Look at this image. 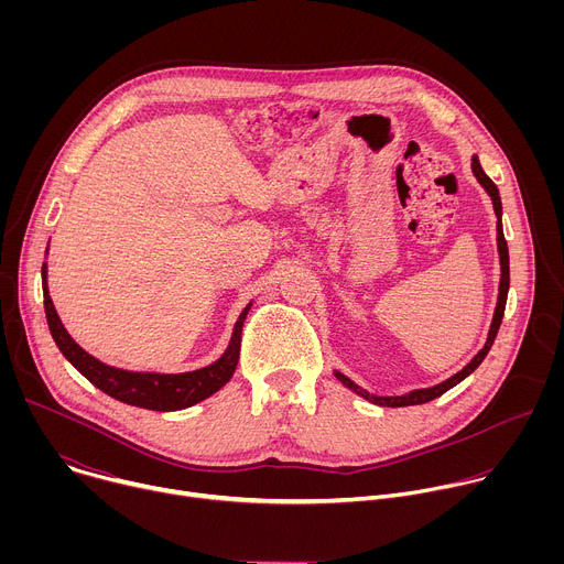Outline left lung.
Masks as SVG:
<instances>
[{"instance_id": "left-lung-1", "label": "left lung", "mask_w": 564, "mask_h": 564, "mask_svg": "<svg viewBox=\"0 0 564 564\" xmlns=\"http://www.w3.org/2000/svg\"><path fill=\"white\" fill-rule=\"evenodd\" d=\"M473 174L475 178L479 181V185L487 189V194L491 196L494 200V209H496V216H498V252H500V270H502V276H500V294H498V305H496V314H494V324H491V330H489V339L485 344V348H481L473 359L470 364H466L457 375L448 377L446 381L433 386V388H420V390H413L409 394H401V397H377V394H370L368 390H364L361 386H357L352 379H348L346 375L341 372H335V377L350 390H355L357 394H361L364 399L372 401V404L377 406H388V409H399V406H417V404H426V401H433L437 399L440 394H444L446 390H451L453 386H457L462 379H466L481 361H485V357L489 355L496 337H498V330H500V324H502V316H505V305H507V294H509V248H507V240H505V231H502V200H500V192L496 187V183L485 174V170H481L477 155H473Z\"/></svg>"}]
</instances>
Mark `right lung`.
I'll use <instances>...</instances> for the list:
<instances>
[{"mask_svg": "<svg viewBox=\"0 0 564 564\" xmlns=\"http://www.w3.org/2000/svg\"><path fill=\"white\" fill-rule=\"evenodd\" d=\"M42 288H44V312L48 321V330L53 335V341L57 344L59 352L83 372L96 388L107 392L109 397L122 401V404L147 409V411H183L189 409L198 401L207 399L216 390H220L234 375L238 355H240V333H243V321L250 312V305L240 312L231 341L223 357L214 361L207 368L194 370V372H181V375H160V372H129L120 368H111L89 352L79 348L66 328L62 326V321L53 307V301L48 296L46 288V263L42 265Z\"/></svg>", "mask_w": 564, "mask_h": 564, "instance_id": "add662e5", "label": "right lung"}]
</instances>
